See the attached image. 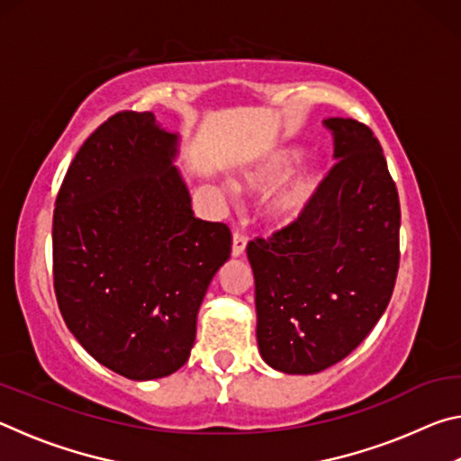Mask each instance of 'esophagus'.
<instances>
[{
    "mask_svg": "<svg viewBox=\"0 0 461 461\" xmlns=\"http://www.w3.org/2000/svg\"><path fill=\"white\" fill-rule=\"evenodd\" d=\"M246 252V238L241 233H233V241H231V254L240 258L241 254Z\"/></svg>",
    "mask_w": 461,
    "mask_h": 461,
    "instance_id": "obj_1",
    "label": "esophagus"
}]
</instances>
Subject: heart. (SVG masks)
<instances>
[{"label":"heart","mask_w":461,"mask_h":461,"mask_svg":"<svg viewBox=\"0 0 461 461\" xmlns=\"http://www.w3.org/2000/svg\"><path fill=\"white\" fill-rule=\"evenodd\" d=\"M301 162L303 150L299 148H280L240 176V189L248 193H268L282 185L286 177L289 178L264 205V221L275 225V228H286V225L301 220V215L307 212L319 191V185L323 181L321 170L315 167L301 168L294 176L292 173Z\"/></svg>","instance_id":"b5f03b06"}]
</instances>
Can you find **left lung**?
I'll use <instances>...</instances> for the list:
<instances>
[{
  "label": "left lung",
  "mask_w": 461,
  "mask_h": 461,
  "mask_svg": "<svg viewBox=\"0 0 461 461\" xmlns=\"http://www.w3.org/2000/svg\"><path fill=\"white\" fill-rule=\"evenodd\" d=\"M323 123L338 162L307 212L246 248L260 356L285 374H317L352 354L386 311L399 272V193L380 142L356 120Z\"/></svg>",
  "instance_id": "left-lung-1"
}]
</instances>
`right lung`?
Wrapping results in <instances>:
<instances>
[{
  "mask_svg": "<svg viewBox=\"0 0 461 461\" xmlns=\"http://www.w3.org/2000/svg\"><path fill=\"white\" fill-rule=\"evenodd\" d=\"M178 134L152 112H120L85 140L52 217L62 319L105 368L154 380L189 360L207 286L231 254L175 167Z\"/></svg>",
  "mask_w": 461,
  "mask_h": 461,
  "instance_id": "1",
  "label": "right lung"
}]
</instances>
